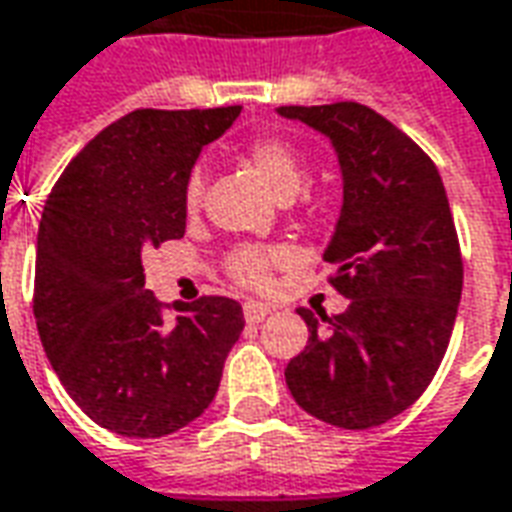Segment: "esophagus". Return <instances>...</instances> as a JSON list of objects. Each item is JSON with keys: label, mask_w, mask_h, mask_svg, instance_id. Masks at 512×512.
<instances>
[{"label": "esophagus", "mask_w": 512, "mask_h": 512, "mask_svg": "<svg viewBox=\"0 0 512 512\" xmlns=\"http://www.w3.org/2000/svg\"><path fill=\"white\" fill-rule=\"evenodd\" d=\"M268 313H271V310H268L266 305H260V302H246L244 305V318L249 324H260Z\"/></svg>", "instance_id": "esophagus-1"}]
</instances>
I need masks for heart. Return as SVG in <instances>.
<instances>
[{
	"instance_id": "heart-1",
	"label": "heart",
	"mask_w": 512,
	"mask_h": 512,
	"mask_svg": "<svg viewBox=\"0 0 512 512\" xmlns=\"http://www.w3.org/2000/svg\"><path fill=\"white\" fill-rule=\"evenodd\" d=\"M246 163L255 171L257 180L266 185L277 199H291L302 182H305V163L293 152L291 146L280 138H260L246 149ZM202 199V174L194 171L185 182V205L194 210ZM288 257L285 249H260V246H244L230 257V274L241 285L263 288L271 274V266H277Z\"/></svg>"
}]
</instances>
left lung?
<instances>
[{"label":"left lung","mask_w":512,"mask_h":512,"mask_svg":"<svg viewBox=\"0 0 512 512\" xmlns=\"http://www.w3.org/2000/svg\"><path fill=\"white\" fill-rule=\"evenodd\" d=\"M330 138L343 180L324 260L349 299L338 316L305 318L307 346L285 368L296 405L343 430L380 427L416 402L452 338L463 260L441 174L371 107H277Z\"/></svg>","instance_id":"8db88e82"}]
</instances>
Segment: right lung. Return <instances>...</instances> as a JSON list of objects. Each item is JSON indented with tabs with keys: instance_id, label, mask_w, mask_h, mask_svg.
<instances>
[{
	"instance_id": "1",
	"label": "right lung",
	"mask_w": 512,
	"mask_h": 512,
	"mask_svg": "<svg viewBox=\"0 0 512 512\" xmlns=\"http://www.w3.org/2000/svg\"><path fill=\"white\" fill-rule=\"evenodd\" d=\"M241 107L132 110L71 160L46 199L35 255V324L63 388L124 438H163L213 402L244 310L227 296L146 291L144 249L185 235V182Z\"/></svg>"
}]
</instances>
